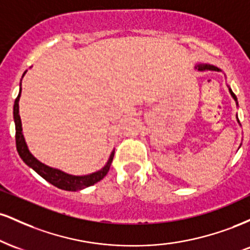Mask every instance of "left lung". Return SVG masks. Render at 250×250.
Here are the masks:
<instances>
[{
  "label": "left lung",
  "mask_w": 250,
  "mask_h": 250,
  "mask_svg": "<svg viewBox=\"0 0 250 250\" xmlns=\"http://www.w3.org/2000/svg\"><path fill=\"white\" fill-rule=\"evenodd\" d=\"M195 68H196V69L201 70V71H203V70H215V71H220L219 68L214 67V65H210V64H199V65H196V67H195ZM229 91H230L231 96L234 97L235 101H237L236 96H235V94L233 93V91H231V89H229Z\"/></svg>",
  "instance_id": "obj_1"
}]
</instances>
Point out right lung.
Instances as JSON below:
<instances>
[{
    "mask_svg": "<svg viewBox=\"0 0 250 250\" xmlns=\"http://www.w3.org/2000/svg\"><path fill=\"white\" fill-rule=\"evenodd\" d=\"M20 96H21V88H20L19 96L16 97L15 103H14V121H15V129H16V134H15L16 148H17V151H19V155L21 156V159L23 160L25 165H28L30 168H33L34 170L40 175V176H42L43 179L48 181V182L51 183L53 186L68 191H76V190H81V189H84L87 187H90V186L95 185V183L99 182V181H101L103 177L107 175V173L109 171V168H110L111 162H113L114 153H115L114 150L111 151L110 157H109L107 165H105L101 170L96 171V173H93V174L84 175V176H74V175L65 174L63 173V171L59 170V169L48 167V166L43 165L42 162H40L39 160L35 159V157L30 154L29 149L27 147V143L24 141L23 134H22L21 117H20V114H19Z\"/></svg>",
    "mask_w": 250,
    "mask_h": 250,
    "instance_id": "right-lung-1",
    "label": "right lung"
}]
</instances>
